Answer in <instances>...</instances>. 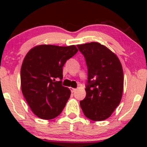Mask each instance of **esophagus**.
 <instances>
[{"label":"esophagus","instance_id":"esophagus-1","mask_svg":"<svg viewBox=\"0 0 147 147\" xmlns=\"http://www.w3.org/2000/svg\"><path fill=\"white\" fill-rule=\"evenodd\" d=\"M70 90H71L72 92H75L76 90H77V89L76 88H70Z\"/></svg>","mask_w":147,"mask_h":147}]
</instances>
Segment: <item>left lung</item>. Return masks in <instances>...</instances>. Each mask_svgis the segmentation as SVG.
Returning a JSON list of instances; mask_svg holds the SVG:
<instances>
[{
	"instance_id": "left-lung-1",
	"label": "left lung",
	"mask_w": 147,
	"mask_h": 147,
	"mask_svg": "<svg viewBox=\"0 0 147 147\" xmlns=\"http://www.w3.org/2000/svg\"><path fill=\"white\" fill-rule=\"evenodd\" d=\"M88 68L86 96L80 101L84 114L93 121L109 118L120 103L124 88L122 64L113 52L97 42L77 45Z\"/></svg>"
}]
</instances>
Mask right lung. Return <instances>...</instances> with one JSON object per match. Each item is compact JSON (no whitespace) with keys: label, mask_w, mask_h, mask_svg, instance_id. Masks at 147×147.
Listing matches in <instances>:
<instances>
[{"label":"right lung","mask_w":147,"mask_h":147,"mask_svg":"<svg viewBox=\"0 0 147 147\" xmlns=\"http://www.w3.org/2000/svg\"><path fill=\"white\" fill-rule=\"evenodd\" d=\"M78 50L75 45H37L28 52L21 69V90L31 110L38 117L51 119L61 114L70 97L62 86L63 67ZM57 78L61 81L57 82Z\"/></svg>","instance_id":"1"}]
</instances>
